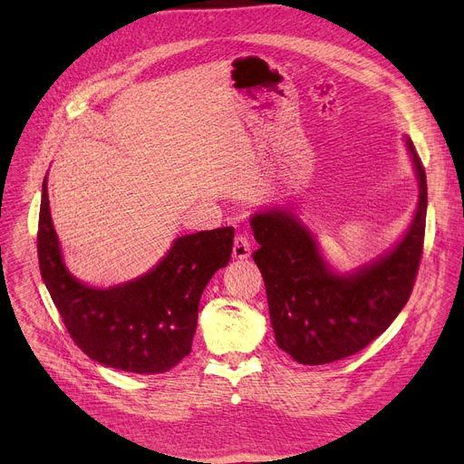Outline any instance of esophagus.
<instances>
[{
	"label": "esophagus",
	"mask_w": 464,
	"mask_h": 464,
	"mask_svg": "<svg viewBox=\"0 0 464 464\" xmlns=\"http://www.w3.org/2000/svg\"><path fill=\"white\" fill-rule=\"evenodd\" d=\"M251 255V244L246 235H237L233 242V258L246 260Z\"/></svg>",
	"instance_id": "1"
}]
</instances>
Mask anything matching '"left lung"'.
<instances>
[{"mask_svg":"<svg viewBox=\"0 0 464 464\" xmlns=\"http://www.w3.org/2000/svg\"><path fill=\"white\" fill-rule=\"evenodd\" d=\"M419 181L406 233L391 249L351 270L328 262L312 229L290 208L258 209L249 226L279 349L297 363L321 365L356 354L401 314L410 299L426 227V174L408 136Z\"/></svg>","mask_w":464,"mask_h":464,"instance_id":"obj_1","label":"left lung"}]
</instances>
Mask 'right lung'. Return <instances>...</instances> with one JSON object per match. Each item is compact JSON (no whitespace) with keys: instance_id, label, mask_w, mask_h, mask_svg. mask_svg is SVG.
I'll return each mask as SVG.
<instances>
[{"instance_id":"1","label":"right lung","mask_w":464,"mask_h":464,"mask_svg":"<svg viewBox=\"0 0 464 464\" xmlns=\"http://www.w3.org/2000/svg\"><path fill=\"white\" fill-rule=\"evenodd\" d=\"M233 238V227L178 237L143 276L92 286L65 266L51 220L47 174L44 178L38 222L42 279L75 343L111 369L167 372L190 353L198 304L211 277L227 266Z\"/></svg>"}]
</instances>
